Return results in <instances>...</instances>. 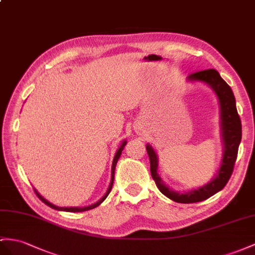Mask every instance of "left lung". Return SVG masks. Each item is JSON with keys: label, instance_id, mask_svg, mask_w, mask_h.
Wrapping results in <instances>:
<instances>
[{"label": "left lung", "instance_id": "1", "mask_svg": "<svg viewBox=\"0 0 255 255\" xmlns=\"http://www.w3.org/2000/svg\"><path fill=\"white\" fill-rule=\"evenodd\" d=\"M187 80L192 82L206 83L217 94L221 109V129L222 139H223L224 144V153L217 177L212 181L197 188V190L190 191L187 193H178L170 190L161 181V178L157 173V155H156L154 148L151 145H146L149 162H151L152 178L155 181L156 186L168 198L175 202H180V204H192V202L206 200L215 193L220 192L222 188H224L233 173L235 162L237 159L238 147L241 141V121L236 109V100H235L232 88L220 76L219 72L213 69L195 72V73L187 76Z\"/></svg>", "mask_w": 255, "mask_h": 255}]
</instances>
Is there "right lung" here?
Instances as JSON below:
<instances>
[{"label":"right lung","instance_id":"1","mask_svg":"<svg viewBox=\"0 0 255 255\" xmlns=\"http://www.w3.org/2000/svg\"><path fill=\"white\" fill-rule=\"evenodd\" d=\"M125 145H126V141H124L123 143H122V145H121V147L117 149V152H116V154H115V156H114V159H113V164H112V178H111V182H110V186H109V188H108V191H107V193H106V195L103 196V197L99 200V201H97L96 204H94V205H91V206H88V207H83V208H77V207H71V208H62V207H57V206H55V205H53V204H50L49 201H47L46 199L45 198H43L42 196L38 194L37 192H36V190H34L35 191V193H36V195L38 196V198H40L45 205H47L48 207H50V208H53V209H55V210H59V211H68V212H83V211H87V210H90V209H94V208H96V207H98L99 206L102 201H104V199H106L107 197H108V195L110 194V192H111V190H112V186H113V181H114V171H115V167H116V164H117V160L120 159V156H121V154H122V151L124 149V147H125Z\"/></svg>","mask_w":255,"mask_h":255}]
</instances>
